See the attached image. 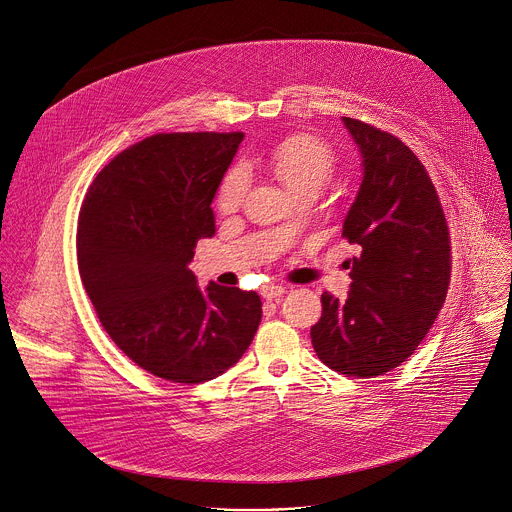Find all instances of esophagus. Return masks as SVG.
<instances>
[{"label": "esophagus", "mask_w": 512, "mask_h": 512, "mask_svg": "<svg viewBox=\"0 0 512 512\" xmlns=\"http://www.w3.org/2000/svg\"><path fill=\"white\" fill-rule=\"evenodd\" d=\"M284 286H278V284H266L260 288V294L266 298V300H278L282 294H284Z\"/></svg>", "instance_id": "obj_1"}]
</instances>
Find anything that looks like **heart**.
Wrapping results in <instances>:
<instances>
[{
    "mask_svg": "<svg viewBox=\"0 0 512 512\" xmlns=\"http://www.w3.org/2000/svg\"><path fill=\"white\" fill-rule=\"evenodd\" d=\"M264 167L296 197L300 193H317L335 171V155L327 143L311 135H294L278 143L262 161ZM248 187V177L242 167L226 173L218 189V208L232 214L240 208Z\"/></svg>",
    "mask_w": 512,
    "mask_h": 512,
    "instance_id": "heart-1",
    "label": "heart"
}]
</instances>
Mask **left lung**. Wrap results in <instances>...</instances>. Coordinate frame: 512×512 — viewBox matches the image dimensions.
<instances>
[{
    "instance_id": "1",
    "label": "left lung",
    "mask_w": 512,
    "mask_h": 512,
    "mask_svg": "<svg viewBox=\"0 0 512 512\" xmlns=\"http://www.w3.org/2000/svg\"><path fill=\"white\" fill-rule=\"evenodd\" d=\"M363 181L343 222L359 248L347 300L323 292L311 329L319 359L347 377L383 375L432 329L450 286V234L436 187L414 151L391 133L343 117Z\"/></svg>"
}]
</instances>
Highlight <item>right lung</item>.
Instances as JSON below:
<instances>
[{
  "label": "right lung",
  "instance_id": "1",
  "mask_svg": "<svg viewBox=\"0 0 512 512\" xmlns=\"http://www.w3.org/2000/svg\"><path fill=\"white\" fill-rule=\"evenodd\" d=\"M244 133H161L119 153L92 181L78 218L84 290L115 345L141 369L210 381L240 361L262 319L260 296L189 270L216 234L212 201Z\"/></svg>",
  "mask_w": 512,
  "mask_h": 512
}]
</instances>
